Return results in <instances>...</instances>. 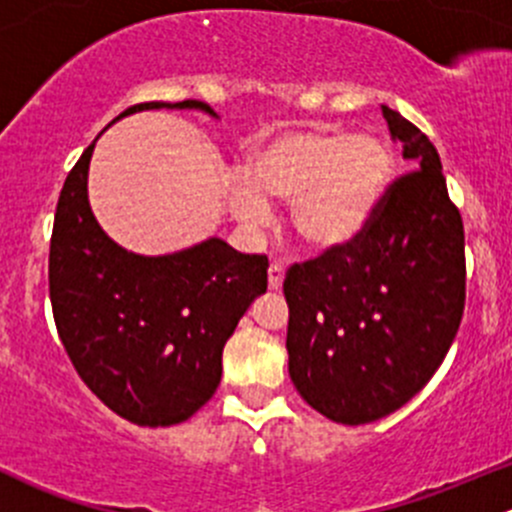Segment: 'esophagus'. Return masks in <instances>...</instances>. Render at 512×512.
<instances>
[{
	"label": "esophagus",
	"instance_id": "34e87169",
	"mask_svg": "<svg viewBox=\"0 0 512 512\" xmlns=\"http://www.w3.org/2000/svg\"><path fill=\"white\" fill-rule=\"evenodd\" d=\"M267 282H270V289L282 287V282H285V265L282 262H272L270 270H267Z\"/></svg>",
	"mask_w": 512,
	"mask_h": 512
}]
</instances>
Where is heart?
I'll use <instances>...</instances> for the list:
<instances>
[{
	"instance_id": "1",
	"label": "heart",
	"mask_w": 512,
	"mask_h": 512,
	"mask_svg": "<svg viewBox=\"0 0 512 512\" xmlns=\"http://www.w3.org/2000/svg\"><path fill=\"white\" fill-rule=\"evenodd\" d=\"M227 180L230 210L260 223L267 200L292 203V227L304 245L332 250L366 230L394 173L391 146L376 133L292 128L257 143Z\"/></svg>"
}]
</instances>
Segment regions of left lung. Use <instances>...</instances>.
I'll return each mask as SVG.
<instances>
[{
  "label": "left lung",
  "instance_id": "8db88e82",
  "mask_svg": "<svg viewBox=\"0 0 512 512\" xmlns=\"http://www.w3.org/2000/svg\"><path fill=\"white\" fill-rule=\"evenodd\" d=\"M414 173L381 198L369 227L289 267V376L302 399L344 426L394 414L446 359L466 304L463 220L433 143L381 106Z\"/></svg>",
  "mask_w": 512,
  "mask_h": 512
}]
</instances>
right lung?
I'll list each match as a JSON object with an SVG mask.
<instances>
[{
    "mask_svg": "<svg viewBox=\"0 0 512 512\" xmlns=\"http://www.w3.org/2000/svg\"><path fill=\"white\" fill-rule=\"evenodd\" d=\"M153 108H195L218 118L193 98L138 103L118 118ZM96 141L66 175L56 205L49 250L54 322L74 369L113 414L136 426H173L213 399L225 342L267 292L270 262L242 255L220 237L156 257L113 242L89 205Z\"/></svg>",
    "mask_w": 512,
    "mask_h": 512,
    "instance_id": "obj_1",
    "label": "right lung"
}]
</instances>
